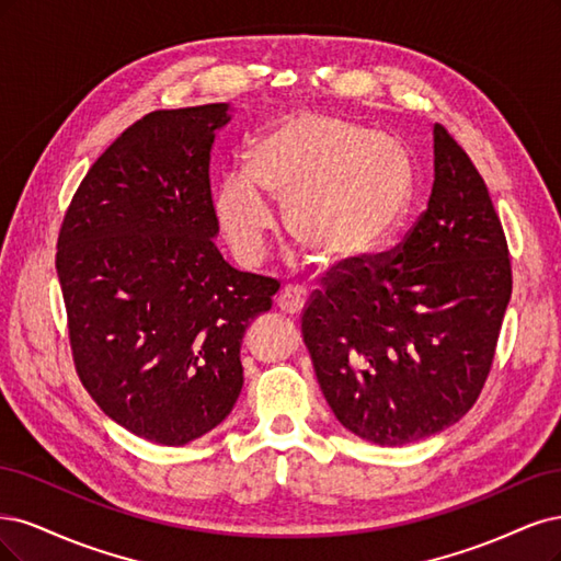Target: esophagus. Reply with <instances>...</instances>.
Returning a JSON list of instances; mask_svg holds the SVG:
<instances>
[{"label":"esophagus","mask_w":561,"mask_h":561,"mask_svg":"<svg viewBox=\"0 0 561 561\" xmlns=\"http://www.w3.org/2000/svg\"><path fill=\"white\" fill-rule=\"evenodd\" d=\"M277 305H279V310L286 314H300L302 305H305V288L294 286V284L284 286L277 296Z\"/></svg>","instance_id":"obj_1"}]
</instances>
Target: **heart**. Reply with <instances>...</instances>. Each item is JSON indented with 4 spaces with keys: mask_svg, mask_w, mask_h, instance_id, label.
I'll return each instance as SVG.
<instances>
[{
    "mask_svg": "<svg viewBox=\"0 0 561 561\" xmlns=\"http://www.w3.org/2000/svg\"><path fill=\"white\" fill-rule=\"evenodd\" d=\"M414 191L403 144L329 114H294L254 139L247 170L230 172L216 193V214L242 263H256L275 211L286 205L298 240L329 261H364L403 226Z\"/></svg>",
    "mask_w": 561,
    "mask_h": 561,
    "instance_id": "1",
    "label": "heart"
}]
</instances>
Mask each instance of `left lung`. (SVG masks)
I'll return each instance as SVG.
<instances>
[{
  "label": "left lung",
  "mask_w": 561,
  "mask_h": 561,
  "mask_svg": "<svg viewBox=\"0 0 561 561\" xmlns=\"http://www.w3.org/2000/svg\"><path fill=\"white\" fill-rule=\"evenodd\" d=\"M428 207L385 254L340 263L300 331L340 424L377 445L433 436L473 408L513 291L508 242L473 160L433 125Z\"/></svg>",
  "instance_id": "8db88e82"
}]
</instances>
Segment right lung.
Returning a JSON list of instances; mask_svg holds the SVG:
<instances>
[{
	"label": "right lung",
	"instance_id": "right-lung-1",
	"mask_svg": "<svg viewBox=\"0 0 561 561\" xmlns=\"http://www.w3.org/2000/svg\"><path fill=\"white\" fill-rule=\"evenodd\" d=\"M228 104L151 112L88 170L56 267L75 368L104 414L179 447L221 424L242 391L240 342L279 282L214 244V133Z\"/></svg>",
	"mask_w": 561,
	"mask_h": 561
}]
</instances>
